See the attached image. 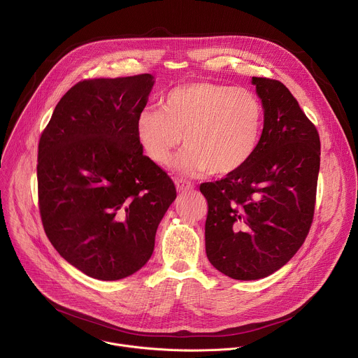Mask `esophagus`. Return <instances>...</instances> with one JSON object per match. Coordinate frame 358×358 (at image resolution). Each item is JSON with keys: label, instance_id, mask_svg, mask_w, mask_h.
<instances>
[{"label": "esophagus", "instance_id": "esophagus-1", "mask_svg": "<svg viewBox=\"0 0 358 358\" xmlns=\"http://www.w3.org/2000/svg\"><path fill=\"white\" fill-rule=\"evenodd\" d=\"M176 187H177V191L184 192V191L191 189L192 184L189 181H185V180H176Z\"/></svg>", "mask_w": 358, "mask_h": 358}]
</instances>
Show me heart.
Segmentation results:
<instances>
[{"mask_svg":"<svg viewBox=\"0 0 358 358\" xmlns=\"http://www.w3.org/2000/svg\"><path fill=\"white\" fill-rule=\"evenodd\" d=\"M265 110L258 94L246 87L191 82L173 87L162 109L147 108L137 117V138L145 156L166 166L174 151L187 174L224 177L241 170L257 151Z\"/></svg>","mask_w":358,"mask_h":358,"instance_id":"heart-1","label":"heart"}]
</instances>
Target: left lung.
<instances>
[{
  "instance_id": "8db88e82",
  "label": "left lung",
  "mask_w": 358,
  "mask_h": 358,
  "mask_svg": "<svg viewBox=\"0 0 358 358\" xmlns=\"http://www.w3.org/2000/svg\"><path fill=\"white\" fill-rule=\"evenodd\" d=\"M252 85L265 110L257 151L236 173L199 185L208 261L238 280L266 278L293 258L313 222L320 170L317 129L289 89L269 78Z\"/></svg>"
}]
</instances>
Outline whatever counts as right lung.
<instances>
[{"instance_id":"right-lung-1","label":"right lung","mask_w":358,"mask_h":358,"mask_svg":"<svg viewBox=\"0 0 358 358\" xmlns=\"http://www.w3.org/2000/svg\"><path fill=\"white\" fill-rule=\"evenodd\" d=\"M150 73L85 79L58 101L38 144V202L45 234L85 275L119 280L155 250L177 196L167 173L143 155L137 117Z\"/></svg>"}]
</instances>
